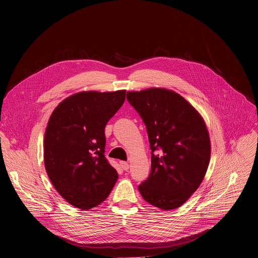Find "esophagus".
<instances>
[{"mask_svg": "<svg viewBox=\"0 0 258 258\" xmlns=\"http://www.w3.org/2000/svg\"><path fill=\"white\" fill-rule=\"evenodd\" d=\"M120 166H121L124 170H127V169L130 168L128 162H125V161H120Z\"/></svg>", "mask_w": 258, "mask_h": 258, "instance_id": "esophagus-1", "label": "esophagus"}]
</instances>
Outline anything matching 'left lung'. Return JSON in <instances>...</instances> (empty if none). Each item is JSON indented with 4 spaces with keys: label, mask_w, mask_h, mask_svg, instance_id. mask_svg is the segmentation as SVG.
Segmentation results:
<instances>
[{
    "label": "left lung",
    "mask_w": 258,
    "mask_h": 258,
    "mask_svg": "<svg viewBox=\"0 0 258 258\" xmlns=\"http://www.w3.org/2000/svg\"><path fill=\"white\" fill-rule=\"evenodd\" d=\"M146 124L151 172L139 191L163 210L181 206L199 188L210 161L211 145L201 114L179 94L164 88L127 92Z\"/></svg>",
    "instance_id": "8db88e82"
}]
</instances>
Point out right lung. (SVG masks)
<instances>
[{"mask_svg": "<svg viewBox=\"0 0 258 258\" xmlns=\"http://www.w3.org/2000/svg\"><path fill=\"white\" fill-rule=\"evenodd\" d=\"M125 90L84 91L64 99L51 114L44 161L56 191L83 210L101 204L118 178L104 156L105 126L122 106Z\"/></svg>", "mask_w": 258, "mask_h": 258, "instance_id": "1", "label": "right lung"}]
</instances>
